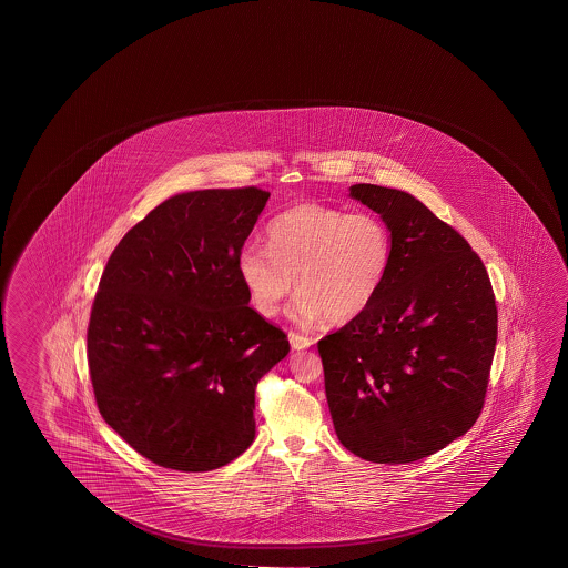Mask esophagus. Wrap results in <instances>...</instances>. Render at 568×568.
<instances>
[{"instance_id": "34e87169", "label": "esophagus", "mask_w": 568, "mask_h": 568, "mask_svg": "<svg viewBox=\"0 0 568 568\" xmlns=\"http://www.w3.org/2000/svg\"><path fill=\"white\" fill-rule=\"evenodd\" d=\"M288 343L293 346V351H303V348H308L313 344V338L298 335V333H288Z\"/></svg>"}]
</instances>
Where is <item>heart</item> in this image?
I'll return each instance as SVG.
<instances>
[{
	"mask_svg": "<svg viewBox=\"0 0 568 568\" xmlns=\"http://www.w3.org/2000/svg\"><path fill=\"white\" fill-rule=\"evenodd\" d=\"M392 260L394 240L381 215L348 214L308 202L271 220L267 247L243 245L237 273L260 315H277L295 285V321L308 325L326 316L343 325L363 315L381 295Z\"/></svg>",
	"mask_w": 568,
	"mask_h": 568,
	"instance_id": "1",
	"label": "heart"
}]
</instances>
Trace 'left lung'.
<instances>
[{
	"label": "left lung",
	"instance_id": "1",
	"mask_svg": "<svg viewBox=\"0 0 568 568\" xmlns=\"http://www.w3.org/2000/svg\"><path fill=\"white\" fill-rule=\"evenodd\" d=\"M354 200L388 224V280L368 311L318 341L336 436L373 464H409L471 429L484 408L497 307L484 261L414 195Z\"/></svg>",
	"mask_w": 568,
	"mask_h": 568
}]
</instances>
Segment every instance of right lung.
<instances>
[{
	"mask_svg": "<svg viewBox=\"0 0 568 568\" xmlns=\"http://www.w3.org/2000/svg\"><path fill=\"white\" fill-rule=\"evenodd\" d=\"M267 200L255 186L174 195L104 267L87 331L94 400L160 467L210 471L252 446L255 386L288 353L237 273Z\"/></svg>",
	"mask_w": 568,
	"mask_h": 568,
	"instance_id": "right-lung-1",
	"label": "right lung"
}]
</instances>
